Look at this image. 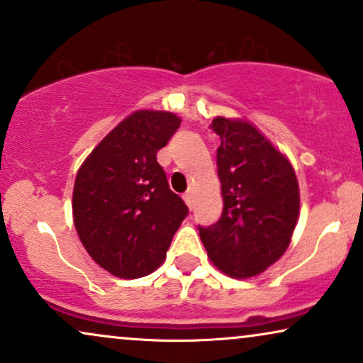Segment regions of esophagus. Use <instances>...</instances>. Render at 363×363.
Wrapping results in <instances>:
<instances>
[{
	"label": "esophagus",
	"instance_id": "obj_1",
	"mask_svg": "<svg viewBox=\"0 0 363 363\" xmlns=\"http://www.w3.org/2000/svg\"><path fill=\"white\" fill-rule=\"evenodd\" d=\"M183 200H185V203L189 205V207H191V205H194V194H191V191H186V194L183 195Z\"/></svg>",
	"mask_w": 363,
	"mask_h": 363
}]
</instances>
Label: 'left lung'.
<instances>
[{
	"mask_svg": "<svg viewBox=\"0 0 363 363\" xmlns=\"http://www.w3.org/2000/svg\"><path fill=\"white\" fill-rule=\"evenodd\" d=\"M223 210L216 223L199 225L216 266L232 277H252L284 254L299 213L291 163L252 124L216 118Z\"/></svg>",
	"mask_w": 363,
	"mask_h": 363,
	"instance_id": "1",
	"label": "left lung"
}]
</instances>
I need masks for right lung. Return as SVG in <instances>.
I'll list each match as a JSON object with an SVG mask.
<instances>
[{
  "instance_id": "right-lung-1",
  "label": "right lung",
  "mask_w": 363,
  "mask_h": 363,
  "mask_svg": "<svg viewBox=\"0 0 363 363\" xmlns=\"http://www.w3.org/2000/svg\"><path fill=\"white\" fill-rule=\"evenodd\" d=\"M180 123L164 111H136L79 169L72 199L75 229L91 257L111 274L134 279L153 272L189 216L156 161Z\"/></svg>"
}]
</instances>
